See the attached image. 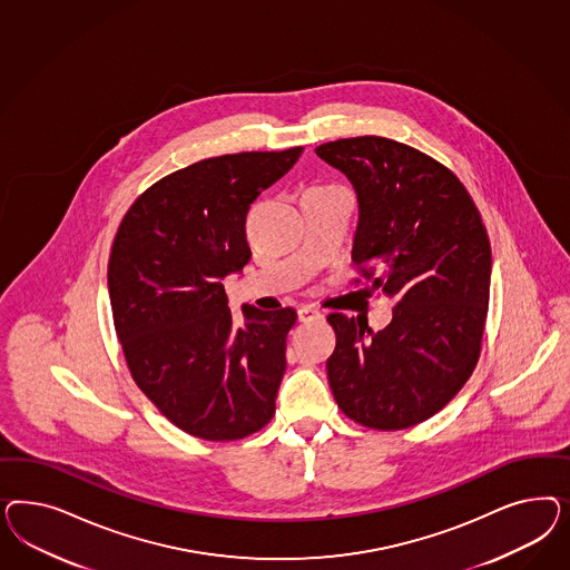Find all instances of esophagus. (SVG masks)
<instances>
[{"label":"esophagus","instance_id":"34e87169","mask_svg":"<svg viewBox=\"0 0 570 570\" xmlns=\"http://www.w3.org/2000/svg\"><path fill=\"white\" fill-rule=\"evenodd\" d=\"M296 315H298V322H303V324H307V322H320V320L324 317L322 311L317 309V307H313V305L298 307Z\"/></svg>","mask_w":570,"mask_h":570}]
</instances>
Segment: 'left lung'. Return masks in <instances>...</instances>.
Returning a JSON list of instances; mask_svg holds the SVG:
<instances>
[{"instance_id":"obj_1","label":"left lung","mask_w":570,"mask_h":570,"mask_svg":"<svg viewBox=\"0 0 570 570\" xmlns=\"http://www.w3.org/2000/svg\"><path fill=\"white\" fill-rule=\"evenodd\" d=\"M315 155L357 194L353 265L397 301L379 332L330 313L332 395L362 426L410 429L460 393L481 355L491 286L481 213L453 171L395 139H336Z\"/></svg>"}]
</instances>
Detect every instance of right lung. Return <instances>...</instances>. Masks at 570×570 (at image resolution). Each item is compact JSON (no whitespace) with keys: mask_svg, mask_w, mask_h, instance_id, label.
Wrapping results in <instances>:
<instances>
[{"mask_svg":"<svg viewBox=\"0 0 570 570\" xmlns=\"http://www.w3.org/2000/svg\"><path fill=\"white\" fill-rule=\"evenodd\" d=\"M301 146L198 160L156 181L125 213L108 293L125 362L177 429L238 441L276 414L296 311L227 307L222 279L250 259L246 213L293 169Z\"/></svg>","mask_w":570,"mask_h":570,"instance_id":"1","label":"right lung"}]
</instances>
